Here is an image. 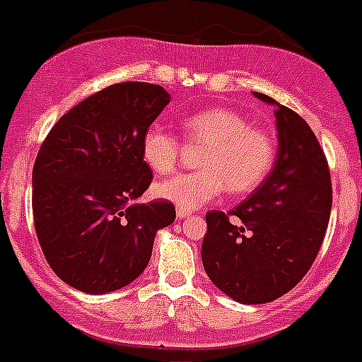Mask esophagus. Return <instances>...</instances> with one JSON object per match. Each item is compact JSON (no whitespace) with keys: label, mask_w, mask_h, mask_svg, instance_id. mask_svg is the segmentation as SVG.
Returning a JSON list of instances; mask_svg holds the SVG:
<instances>
[{"label":"esophagus","mask_w":362,"mask_h":362,"mask_svg":"<svg viewBox=\"0 0 362 362\" xmlns=\"http://www.w3.org/2000/svg\"><path fill=\"white\" fill-rule=\"evenodd\" d=\"M189 216V212L187 210H182V209H177V217H178V221H182V219H185V217Z\"/></svg>","instance_id":"esophagus-1"}]
</instances>
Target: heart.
<instances>
[{
  "label": "heart",
  "mask_w": 362,
  "mask_h": 362,
  "mask_svg": "<svg viewBox=\"0 0 362 362\" xmlns=\"http://www.w3.org/2000/svg\"><path fill=\"white\" fill-rule=\"evenodd\" d=\"M182 132L191 145L203 146L199 170L178 173L153 187L157 198L191 210L214 202L221 192L245 194L258 187L274 166L276 143L265 131L226 107H210L182 120ZM182 143L153 124L143 132L141 159L153 173H170L178 164Z\"/></svg>",
  "instance_id": "obj_1"
}]
</instances>
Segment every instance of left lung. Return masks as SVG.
Returning a JSON list of instances; mask_svg holds the SVG:
<instances>
[{"label": "left lung", "mask_w": 362, "mask_h": 362, "mask_svg": "<svg viewBox=\"0 0 362 362\" xmlns=\"http://www.w3.org/2000/svg\"><path fill=\"white\" fill-rule=\"evenodd\" d=\"M276 106L279 150L263 184L228 214L210 210L202 259L214 285L242 304H265L293 288L313 265L332 205L329 164L304 118Z\"/></svg>", "instance_id": "left-lung-1"}]
</instances>
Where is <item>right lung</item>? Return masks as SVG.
Segmentation results:
<instances>
[{
	"instance_id": "right-lung-1",
	"label": "right lung",
	"mask_w": 362,
	"mask_h": 362,
	"mask_svg": "<svg viewBox=\"0 0 362 362\" xmlns=\"http://www.w3.org/2000/svg\"><path fill=\"white\" fill-rule=\"evenodd\" d=\"M170 104L159 84L127 81L93 93L49 131L33 166V223L62 281L86 293L124 288L146 269L171 202L136 203L152 184L143 132Z\"/></svg>"
}]
</instances>
